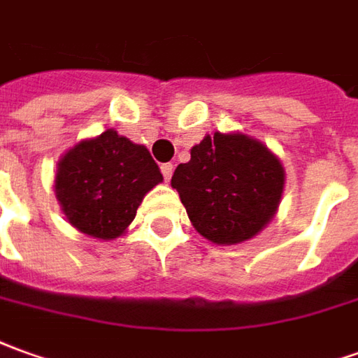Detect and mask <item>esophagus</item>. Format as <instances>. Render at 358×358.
I'll list each match as a JSON object with an SVG mask.
<instances>
[{"label": "esophagus", "mask_w": 358, "mask_h": 358, "mask_svg": "<svg viewBox=\"0 0 358 358\" xmlns=\"http://www.w3.org/2000/svg\"><path fill=\"white\" fill-rule=\"evenodd\" d=\"M162 173H164L165 181H169V179H171V175H173V165L171 164L162 165Z\"/></svg>", "instance_id": "obj_1"}]
</instances>
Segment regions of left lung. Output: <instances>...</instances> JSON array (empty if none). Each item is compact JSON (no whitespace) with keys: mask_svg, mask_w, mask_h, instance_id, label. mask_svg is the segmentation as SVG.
Segmentation results:
<instances>
[{"mask_svg":"<svg viewBox=\"0 0 358 358\" xmlns=\"http://www.w3.org/2000/svg\"><path fill=\"white\" fill-rule=\"evenodd\" d=\"M189 220L214 243H240L265 228L280 203L285 169L245 134L206 136L171 177Z\"/></svg>","mask_w":358,"mask_h":358,"instance_id":"obj_1","label":"left lung"}]
</instances>
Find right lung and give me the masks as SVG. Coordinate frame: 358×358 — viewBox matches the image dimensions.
<instances>
[{"instance_id":"right-lung-1","label":"right lung","mask_w":358,"mask_h":358,"mask_svg":"<svg viewBox=\"0 0 358 358\" xmlns=\"http://www.w3.org/2000/svg\"><path fill=\"white\" fill-rule=\"evenodd\" d=\"M164 177L144 146L107 130L71 148L58 164L56 196L73 228L113 240L134 220L144 194Z\"/></svg>"}]
</instances>
